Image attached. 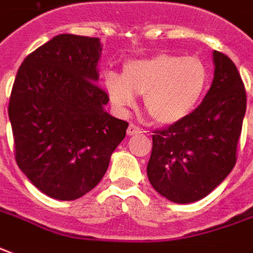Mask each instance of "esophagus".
<instances>
[{"label": "esophagus", "mask_w": 253, "mask_h": 253, "mask_svg": "<svg viewBox=\"0 0 253 253\" xmlns=\"http://www.w3.org/2000/svg\"><path fill=\"white\" fill-rule=\"evenodd\" d=\"M141 133V128L138 126H135L133 123H130V126L127 127V134L128 135H137Z\"/></svg>", "instance_id": "obj_1"}]
</instances>
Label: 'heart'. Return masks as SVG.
Here are the masks:
<instances>
[{"mask_svg":"<svg viewBox=\"0 0 253 253\" xmlns=\"http://www.w3.org/2000/svg\"><path fill=\"white\" fill-rule=\"evenodd\" d=\"M209 73L198 56L162 52L134 59L123 66L122 76H105V88L118 108L134 105L144 95V108L161 125L184 119L197 106L208 87Z\"/></svg>","mask_w":253,"mask_h":253,"instance_id":"obj_1","label":"heart"}]
</instances>
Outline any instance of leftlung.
I'll use <instances>...</instances> for the list:
<instances>
[{
    "label": "left lung",
    "instance_id": "obj_1",
    "mask_svg": "<svg viewBox=\"0 0 253 253\" xmlns=\"http://www.w3.org/2000/svg\"><path fill=\"white\" fill-rule=\"evenodd\" d=\"M214 77L204 101L152 135L149 183L165 198L191 204L205 198L230 174L247 111V94L234 62L213 52Z\"/></svg>",
    "mask_w": 253,
    "mask_h": 253
}]
</instances>
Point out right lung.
Segmentation results:
<instances>
[{"label": "right lung", "mask_w": 253, "mask_h": 253, "mask_svg": "<svg viewBox=\"0 0 253 253\" xmlns=\"http://www.w3.org/2000/svg\"><path fill=\"white\" fill-rule=\"evenodd\" d=\"M97 37L59 34L27 55L13 82L8 115L19 169L59 201L102 180L128 123L105 112L98 87Z\"/></svg>", "instance_id": "obj_1"}]
</instances>
